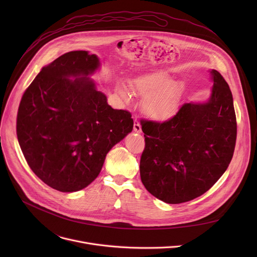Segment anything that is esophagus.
Listing matches in <instances>:
<instances>
[{"label": "esophagus", "mask_w": 257, "mask_h": 257, "mask_svg": "<svg viewBox=\"0 0 257 257\" xmlns=\"http://www.w3.org/2000/svg\"><path fill=\"white\" fill-rule=\"evenodd\" d=\"M133 130L136 132V133H140L141 132V125L140 123L138 122V120H134V125H133Z\"/></svg>", "instance_id": "34e87169"}]
</instances>
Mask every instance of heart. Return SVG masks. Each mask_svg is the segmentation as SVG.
I'll return each instance as SVG.
<instances>
[{"instance_id":"obj_1","label":"heart","mask_w":257,"mask_h":257,"mask_svg":"<svg viewBox=\"0 0 257 257\" xmlns=\"http://www.w3.org/2000/svg\"><path fill=\"white\" fill-rule=\"evenodd\" d=\"M133 90L143 96V111L158 122L170 120L178 111L180 92L175 81L164 72H156L136 78L132 82ZM120 94L129 97L126 87L121 86Z\"/></svg>"}]
</instances>
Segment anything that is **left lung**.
<instances>
[{"label": "left lung", "instance_id": "obj_1", "mask_svg": "<svg viewBox=\"0 0 257 257\" xmlns=\"http://www.w3.org/2000/svg\"><path fill=\"white\" fill-rule=\"evenodd\" d=\"M209 98L183 104L169 121H142L140 160L144 187L160 200L178 204L210 189L233 158L237 123L233 95L223 76L210 70Z\"/></svg>", "mask_w": 257, "mask_h": 257}]
</instances>
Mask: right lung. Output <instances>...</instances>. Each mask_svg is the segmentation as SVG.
<instances>
[{"instance_id": "right-lung-1", "label": "right lung", "mask_w": 257, "mask_h": 257, "mask_svg": "<svg viewBox=\"0 0 257 257\" xmlns=\"http://www.w3.org/2000/svg\"><path fill=\"white\" fill-rule=\"evenodd\" d=\"M99 66L87 51L66 53L43 67L19 104L16 131L24 158L61 192L88 186L106 154L133 129L131 114L108 105L90 79Z\"/></svg>"}]
</instances>
